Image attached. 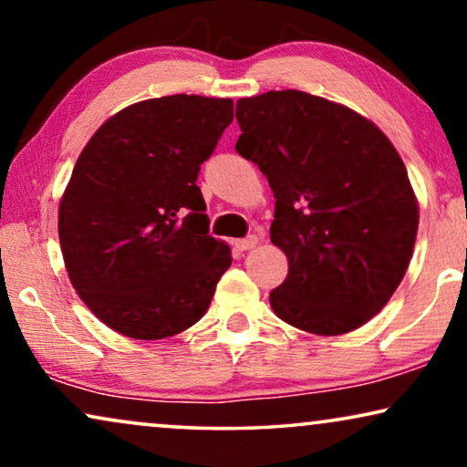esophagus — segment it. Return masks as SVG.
Masks as SVG:
<instances>
[{"mask_svg": "<svg viewBox=\"0 0 467 467\" xmlns=\"http://www.w3.org/2000/svg\"><path fill=\"white\" fill-rule=\"evenodd\" d=\"M257 244H259L257 235H248V238H240L234 242V246L238 248V251H251V248H254Z\"/></svg>", "mask_w": 467, "mask_h": 467, "instance_id": "esophagus-1", "label": "esophagus"}]
</instances>
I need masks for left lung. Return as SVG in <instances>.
I'll return each mask as SVG.
<instances>
[{
  "mask_svg": "<svg viewBox=\"0 0 467 467\" xmlns=\"http://www.w3.org/2000/svg\"><path fill=\"white\" fill-rule=\"evenodd\" d=\"M235 119V150L270 182V238L289 259L272 310L318 336L361 327L400 286L417 240L398 150L372 120L296 88L238 99Z\"/></svg>",
  "mask_w": 467,
  "mask_h": 467,
  "instance_id": "8db88e82",
  "label": "left lung"
}]
</instances>
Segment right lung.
I'll return each instance as SVG.
<instances>
[{
	"instance_id": "1",
	"label": "right lung",
	"mask_w": 467,
	"mask_h": 467,
	"mask_svg": "<svg viewBox=\"0 0 467 467\" xmlns=\"http://www.w3.org/2000/svg\"><path fill=\"white\" fill-rule=\"evenodd\" d=\"M232 120V99H146L80 152L59 203L61 253L82 302L119 334L161 340L206 315L232 253L208 235L195 181Z\"/></svg>"
}]
</instances>
